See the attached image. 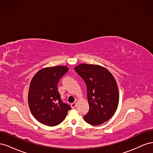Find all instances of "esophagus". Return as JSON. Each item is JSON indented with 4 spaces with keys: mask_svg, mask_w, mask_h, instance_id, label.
<instances>
[{
    "mask_svg": "<svg viewBox=\"0 0 153 153\" xmlns=\"http://www.w3.org/2000/svg\"><path fill=\"white\" fill-rule=\"evenodd\" d=\"M76 102H74V103L71 104V106L72 108H75L76 107Z\"/></svg>",
    "mask_w": 153,
    "mask_h": 153,
    "instance_id": "obj_1",
    "label": "esophagus"
}]
</instances>
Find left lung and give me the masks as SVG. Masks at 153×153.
Listing matches in <instances>:
<instances>
[{
	"mask_svg": "<svg viewBox=\"0 0 153 153\" xmlns=\"http://www.w3.org/2000/svg\"><path fill=\"white\" fill-rule=\"evenodd\" d=\"M75 70L85 81L89 110L84 121L98 126L107 121L116 111L119 89L116 80L107 69L96 64H81Z\"/></svg>",
	"mask_w": 153,
	"mask_h": 153,
	"instance_id": "8db88e82",
	"label": "left lung"
}]
</instances>
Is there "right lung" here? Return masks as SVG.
I'll return each mask as SVG.
<instances>
[{
	"instance_id": "1",
	"label": "right lung",
	"mask_w": 153,
	"mask_h": 153,
	"mask_svg": "<svg viewBox=\"0 0 153 153\" xmlns=\"http://www.w3.org/2000/svg\"><path fill=\"white\" fill-rule=\"evenodd\" d=\"M69 70L66 66L40 69L32 78L28 103L33 116L39 122L54 126L64 121L71 106L63 103L57 89L58 82Z\"/></svg>"
}]
</instances>
